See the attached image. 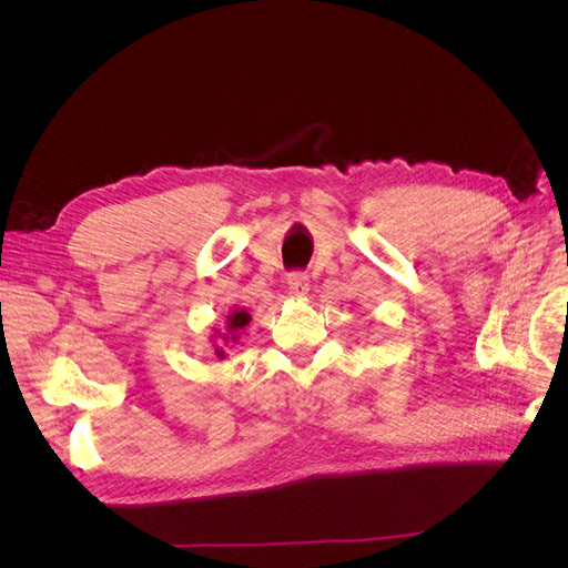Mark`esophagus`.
Wrapping results in <instances>:
<instances>
[{"label":"esophagus","instance_id":"1","mask_svg":"<svg viewBox=\"0 0 568 568\" xmlns=\"http://www.w3.org/2000/svg\"><path fill=\"white\" fill-rule=\"evenodd\" d=\"M287 287H290V292H292L294 296H306L308 290H311V281H308L306 274L294 272V274L287 276Z\"/></svg>","mask_w":568,"mask_h":568}]
</instances>
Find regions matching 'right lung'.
I'll return each instance as SVG.
<instances>
[{
	"label": "right lung",
	"instance_id": "obj_1",
	"mask_svg": "<svg viewBox=\"0 0 568 568\" xmlns=\"http://www.w3.org/2000/svg\"><path fill=\"white\" fill-rule=\"evenodd\" d=\"M248 322H251V315H248L246 311H239V308H236V311H232V313L227 315V322H225V334H223L221 338H223L225 343H227V341H232V343H234V341L239 338V336H236V334H239V329H244V326H246ZM216 356H219V359H223L225 352H223V349H216Z\"/></svg>",
	"mask_w": 568,
	"mask_h": 568
}]
</instances>
